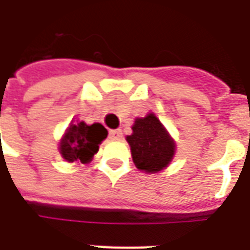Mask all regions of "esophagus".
<instances>
[{
	"instance_id": "34e87169",
	"label": "esophagus",
	"mask_w": 250,
	"mask_h": 250,
	"mask_svg": "<svg viewBox=\"0 0 250 250\" xmlns=\"http://www.w3.org/2000/svg\"><path fill=\"white\" fill-rule=\"evenodd\" d=\"M108 138L111 140H118L122 138V131L120 130H111L110 134H108Z\"/></svg>"
}]
</instances>
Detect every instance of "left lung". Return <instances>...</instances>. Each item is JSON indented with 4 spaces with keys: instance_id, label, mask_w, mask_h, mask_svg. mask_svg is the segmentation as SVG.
<instances>
[{
    "instance_id": "left-lung-1",
    "label": "left lung",
    "mask_w": 250,
    "mask_h": 250,
    "mask_svg": "<svg viewBox=\"0 0 250 250\" xmlns=\"http://www.w3.org/2000/svg\"><path fill=\"white\" fill-rule=\"evenodd\" d=\"M125 139L136 168L147 173L164 169L175 155L176 144L152 112L144 118H136L132 134Z\"/></svg>"
}]
</instances>
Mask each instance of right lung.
<instances>
[{"instance_id": "add662e5", "label": "right lung", "mask_w": 250, "mask_h": 250, "mask_svg": "<svg viewBox=\"0 0 250 250\" xmlns=\"http://www.w3.org/2000/svg\"><path fill=\"white\" fill-rule=\"evenodd\" d=\"M107 130L101 123L86 125L71 122L59 143V152L68 163H88L98 152L99 144L107 138Z\"/></svg>"}]
</instances>
